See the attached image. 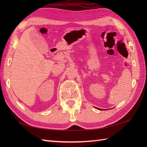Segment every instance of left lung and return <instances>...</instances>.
<instances>
[{
	"label": "left lung",
	"instance_id": "1",
	"mask_svg": "<svg viewBox=\"0 0 147 147\" xmlns=\"http://www.w3.org/2000/svg\"><path fill=\"white\" fill-rule=\"evenodd\" d=\"M96 109H98V108H96ZM99 109V110H102V109Z\"/></svg>",
	"mask_w": 147,
	"mask_h": 147
}]
</instances>
